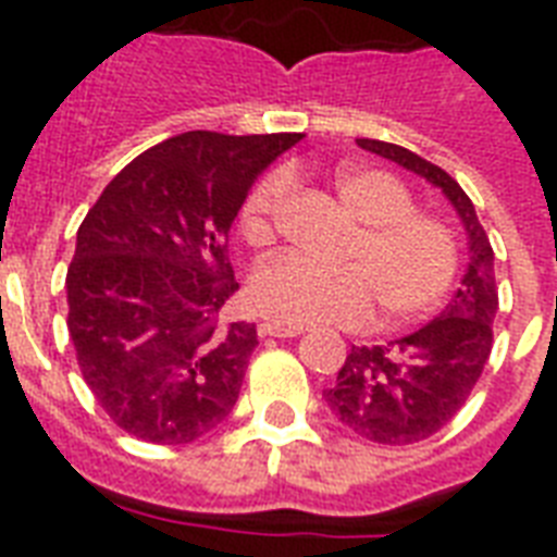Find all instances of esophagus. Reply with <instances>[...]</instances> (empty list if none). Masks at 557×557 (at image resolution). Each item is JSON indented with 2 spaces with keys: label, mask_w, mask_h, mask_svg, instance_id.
<instances>
[{
  "label": "esophagus",
  "mask_w": 557,
  "mask_h": 557,
  "mask_svg": "<svg viewBox=\"0 0 557 557\" xmlns=\"http://www.w3.org/2000/svg\"><path fill=\"white\" fill-rule=\"evenodd\" d=\"M257 332H260L262 338H297L304 330H300V326H280V323L262 321L260 326H257Z\"/></svg>",
  "instance_id": "obj_1"
}]
</instances>
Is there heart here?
<instances>
[{"label": "heart", "mask_w": 557, "mask_h": 557, "mask_svg": "<svg viewBox=\"0 0 557 557\" xmlns=\"http://www.w3.org/2000/svg\"><path fill=\"white\" fill-rule=\"evenodd\" d=\"M335 190L358 219L344 265H323L304 253H280L251 274V304L274 321L295 326H356L379 300L387 321H416L448 295L459 271L454 227L436 213L413 208L398 176L375 168H341ZM286 182L269 176L253 187L239 213L251 245L274 239V216Z\"/></svg>", "instance_id": "heart-1"}]
</instances>
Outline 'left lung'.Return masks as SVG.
<instances>
[{
  "mask_svg": "<svg viewBox=\"0 0 557 557\" xmlns=\"http://www.w3.org/2000/svg\"><path fill=\"white\" fill-rule=\"evenodd\" d=\"M356 141L361 150L396 161L442 187L457 208L471 245L462 288H457L440 318L387 347H352L338 381L323 389L332 413L358 436L379 445H413L442 431L459 413L492 356V323L500 306L494 251L476 219L474 201L445 170L398 144L375 138Z\"/></svg>",
  "mask_w": 557,
  "mask_h": 557,
  "instance_id": "1",
  "label": "left lung"
}]
</instances>
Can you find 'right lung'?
<instances>
[{
    "instance_id": "add662e5",
    "label": "right lung",
    "mask_w": 557,
    "mask_h": 557,
    "mask_svg": "<svg viewBox=\"0 0 557 557\" xmlns=\"http://www.w3.org/2000/svg\"><path fill=\"white\" fill-rule=\"evenodd\" d=\"M300 138L182 133L129 161L83 219L65 323L91 396L135 440L187 445L234 410L257 326L222 323L239 288L227 234L253 178Z\"/></svg>"
}]
</instances>
